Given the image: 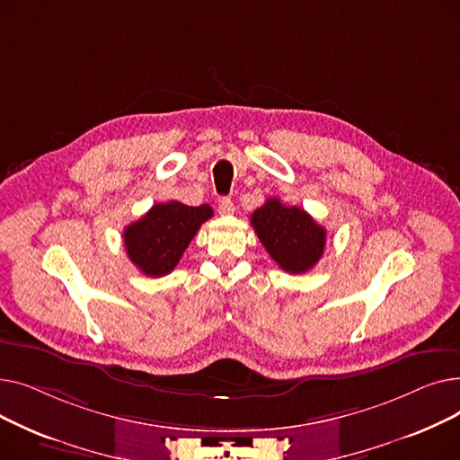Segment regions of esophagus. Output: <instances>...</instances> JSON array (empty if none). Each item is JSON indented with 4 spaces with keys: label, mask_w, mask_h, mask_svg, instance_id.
<instances>
[{
    "label": "esophagus",
    "mask_w": 460,
    "mask_h": 460,
    "mask_svg": "<svg viewBox=\"0 0 460 460\" xmlns=\"http://www.w3.org/2000/svg\"><path fill=\"white\" fill-rule=\"evenodd\" d=\"M217 210H220V214H233L234 205L229 198H220V201H217Z\"/></svg>",
    "instance_id": "obj_1"
}]
</instances>
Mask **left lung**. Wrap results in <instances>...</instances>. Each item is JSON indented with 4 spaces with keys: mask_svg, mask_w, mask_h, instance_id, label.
Masks as SVG:
<instances>
[{
    "mask_svg": "<svg viewBox=\"0 0 460 460\" xmlns=\"http://www.w3.org/2000/svg\"><path fill=\"white\" fill-rule=\"evenodd\" d=\"M252 226L264 250L285 272L304 274L324 253L326 229L300 207L270 198L252 214Z\"/></svg>",
    "mask_w": 460,
    "mask_h": 460,
    "instance_id": "8db88e82",
    "label": "left lung"
}]
</instances>
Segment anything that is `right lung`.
I'll return each mask as SVG.
<instances>
[{"label":"right lung","instance_id":"right-lung-1","mask_svg":"<svg viewBox=\"0 0 460 460\" xmlns=\"http://www.w3.org/2000/svg\"><path fill=\"white\" fill-rule=\"evenodd\" d=\"M208 217H212L210 205L188 207L179 201L155 205L123 233L128 259L145 276L169 274Z\"/></svg>","mask_w":460,"mask_h":460}]
</instances>
